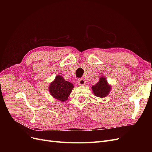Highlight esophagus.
I'll list each match as a JSON object with an SVG mask.
<instances>
[{
  "label": "esophagus",
  "mask_w": 152,
  "mask_h": 152,
  "mask_svg": "<svg viewBox=\"0 0 152 152\" xmlns=\"http://www.w3.org/2000/svg\"><path fill=\"white\" fill-rule=\"evenodd\" d=\"M78 83L80 86H83L86 84V80L84 79H79L78 80Z\"/></svg>",
  "instance_id": "obj_1"
}]
</instances>
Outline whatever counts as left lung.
<instances>
[{"label": "left lung", "mask_w": 152, "mask_h": 152, "mask_svg": "<svg viewBox=\"0 0 152 152\" xmlns=\"http://www.w3.org/2000/svg\"><path fill=\"white\" fill-rule=\"evenodd\" d=\"M92 90L96 97L104 98L108 96L111 90V86L108 84L106 77H102L97 84L92 86Z\"/></svg>", "instance_id": "8db88e82"}]
</instances>
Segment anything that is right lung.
<instances>
[{
  "label": "right lung",
  "instance_id": "add662e5",
  "mask_svg": "<svg viewBox=\"0 0 152 152\" xmlns=\"http://www.w3.org/2000/svg\"><path fill=\"white\" fill-rule=\"evenodd\" d=\"M73 87L71 82L66 81L62 76L58 75L50 84L49 91L54 98L63 103L68 99Z\"/></svg>",
  "mask_w": 152,
  "mask_h": 152
}]
</instances>
